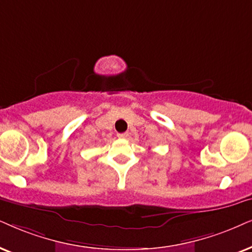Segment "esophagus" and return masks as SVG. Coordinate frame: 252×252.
Here are the masks:
<instances>
[{"label": "esophagus", "instance_id": "esophagus-1", "mask_svg": "<svg viewBox=\"0 0 252 252\" xmlns=\"http://www.w3.org/2000/svg\"><path fill=\"white\" fill-rule=\"evenodd\" d=\"M129 135H128V132H122V133H117V137H119V138H126V137H128Z\"/></svg>", "mask_w": 252, "mask_h": 252}]
</instances>
